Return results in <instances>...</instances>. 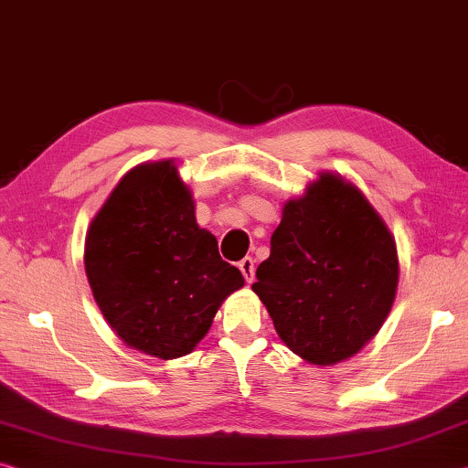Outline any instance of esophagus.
<instances>
[{
    "label": "esophagus",
    "instance_id": "esophagus-1",
    "mask_svg": "<svg viewBox=\"0 0 468 468\" xmlns=\"http://www.w3.org/2000/svg\"><path fill=\"white\" fill-rule=\"evenodd\" d=\"M239 271L243 277H246L248 283H251L254 281V261H251L250 256L243 258V261H239Z\"/></svg>",
    "mask_w": 468,
    "mask_h": 468
}]
</instances>
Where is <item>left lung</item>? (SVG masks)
<instances>
[{"label":"left lung","mask_w":468,"mask_h":468,"mask_svg":"<svg viewBox=\"0 0 468 468\" xmlns=\"http://www.w3.org/2000/svg\"><path fill=\"white\" fill-rule=\"evenodd\" d=\"M256 277L251 289L289 350L308 365H337L379 333L394 306L396 239L354 183L323 170L285 202Z\"/></svg>","instance_id":"obj_1"}]
</instances>
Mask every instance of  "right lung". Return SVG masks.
Segmentation results:
<instances>
[{
    "mask_svg": "<svg viewBox=\"0 0 468 468\" xmlns=\"http://www.w3.org/2000/svg\"><path fill=\"white\" fill-rule=\"evenodd\" d=\"M85 272L110 329L162 360L194 352L246 283L199 229L175 160L144 162L118 181L87 229Z\"/></svg>",
    "mask_w": 468,
    "mask_h": 468,
    "instance_id": "right-lung-1",
    "label": "right lung"
}]
</instances>
